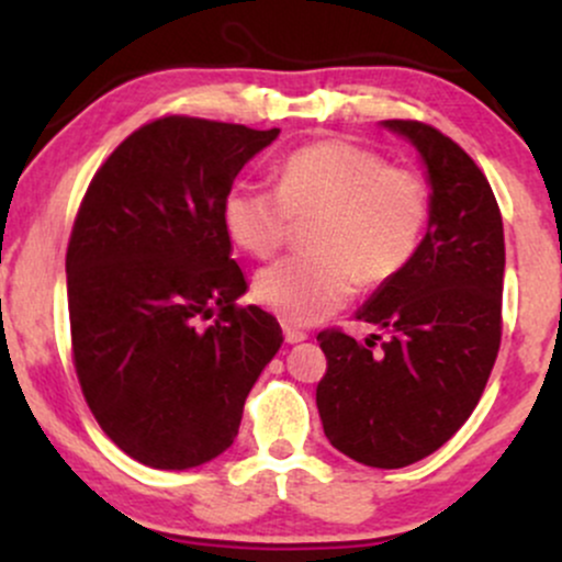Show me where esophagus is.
<instances>
[{"mask_svg":"<svg viewBox=\"0 0 562 562\" xmlns=\"http://www.w3.org/2000/svg\"><path fill=\"white\" fill-rule=\"evenodd\" d=\"M282 333H285L288 344H303V340L308 338V335L303 333L301 327H295V325H282Z\"/></svg>","mask_w":562,"mask_h":562,"instance_id":"1","label":"esophagus"}]
</instances>
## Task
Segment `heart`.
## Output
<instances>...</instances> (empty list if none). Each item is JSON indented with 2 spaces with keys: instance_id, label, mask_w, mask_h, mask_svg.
<instances>
[{
  "instance_id": "b5f03b06",
  "label": "heart",
  "mask_w": 562,
  "mask_h": 562,
  "mask_svg": "<svg viewBox=\"0 0 562 562\" xmlns=\"http://www.w3.org/2000/svg\"><path fill=\"white\" fill-rule=\"evenodd\" d=\"M293 218H319L317 256H290L256 277L254 293L277 317L314 325L357 293L380 285L415 256L428 222V187L409 169L346 139L299 147L277 169V190L237 184L222 222L245 254L267 259L288 240Z\"/></svg>"
}]
</instances>
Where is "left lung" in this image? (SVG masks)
Instances as JSON below:
<instances>
[{
    "instance_id": "1",
    "label": "left lung",
    "mask_w": 562,
    "mask_h": 562,
    "mask_svg": "<svg viewBox=\"0 0 562 562\" xmlns=\"http://www.w3.org/2000/svg\"><path fill=\"white\" fill-rule=\"evenodd\" d=\"M423 160L428 227L415 256L357 312L364 344L317 335L327 372L317 409L327 441L370 468H406L465 425L499 351L505 232L473 158L420 121H380Z\"/></svg>"
}]
</instances>
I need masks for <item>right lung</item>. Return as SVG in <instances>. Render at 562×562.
Listing matches in <instances>:
<instances>
[{"label":"right lung","mask_w":562,"mask_h":562,"mask_svg":"<svg viewBox=\"0 0 562 562\" xmlns=\"http://www.w3.org/2000/svg\"><path fill=\"white\" fill-rule=\"evenodd\" d=\"M280 128L169 115L137 128L89 184L68 243V314L83 398L128 457L190 470L227 451L282 346L243 269L224 198ZM215 317L209 328L200 318Z\"/></svg>","instance_id":"obj_1"}]
</instances>
